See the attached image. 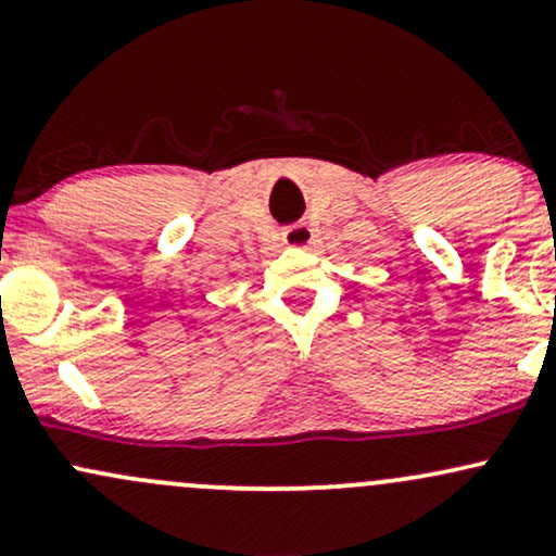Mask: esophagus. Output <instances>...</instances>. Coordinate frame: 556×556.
Masks as SVG:
<instances>
[{"label": "esophagus", "mask_w": 556, "mask_h": 556, "mask_svg": "<svg viewBox=\"0 0 556 556\" xmlns=\"http://www.w3.org/2000/svg\"><path fill=\"white\" fill-rule=\"evenodd\" d=\"M285 245L311 251L316 245V232L308 225H292L285 229Z\"/></svg>", "instance_id": "1"}]
</instances>
